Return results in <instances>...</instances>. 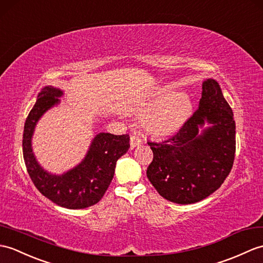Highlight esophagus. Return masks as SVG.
<instances>
[{
  "instance_id": "34e87169",
  "label": "esophagus",
  "mask_w": 263,
  "mask_h": 263,
  "mask_svg": "<svg viewBox=\"0 0 263 263\" xmlns=\"http://www.w3.org/2000/svg\"><path fill=\"white\" fill-rule=\"evenodd\" d=\"M142 142L141 138H140L139 136H137V134H132L131 138H130V144H131V148H136V146L140 145Z\"/></svg>"
}]
</instances>
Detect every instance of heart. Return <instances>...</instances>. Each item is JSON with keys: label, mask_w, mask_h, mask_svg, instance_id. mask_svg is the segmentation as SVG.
<instances>
[{"label": "heart", "mask_w": 263, "mask_h": 263, "mask_svg": "<svg viewBox=\"0 0 263 263\" xmlns=\"http://www.w3.org/2000/svg\"><path fill=\"white\" fill-rule=\"evenodd\" d=\"M138 111L146 115L144 127L157 137H168L178 131L192 113V101L185 93L160 90L141 103Z\"/></svg>", "instance_id": "b5f03b06"}]
</instances>
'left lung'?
Returning <instances> with one entry per match:
<instances>
[{
    "label": "left lung",
    "instance_id": "1",
    "mask_svg": "<svg viewBox=\"0 0 263 263\" xmlns=\"http://www.w3.org/2000/svg\"><path fill=\"white\" fill-rule=\"evenodd\" d=\"M148 144L154 160L146 177L163 198L194 204L221 187L234 161L235 122L215 79L203 82L197 111L178 133Z\"/></svg>",
    "mask_w": 263,
    "mask_h": 263
}]
</instances>
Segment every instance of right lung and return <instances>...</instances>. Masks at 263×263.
Here are the masks:
<instances>
[{
    "instance_id": "obj_1",
    "label": "right lung",
    "mask_w": 263,
    "mask_h": 263,
    "mask_svg": "<svg viewBox=\"0 0 263 263\" xmlns=\"http://www.w3.org/2000/svg\"><path fill=\"white\" fill-rule=\"evenodd\" d=\"M64 91L53 86L41 89L26 120L23 131V159L36 189L45 197L65 209H86L99 203L113 179L115 166L130 148L129 134L114 136L101 132L91 140L86 156L77 166L62 175L47 172L32 150V137L40 118L58 105Z\"/></svg>"
}]
</instances>
